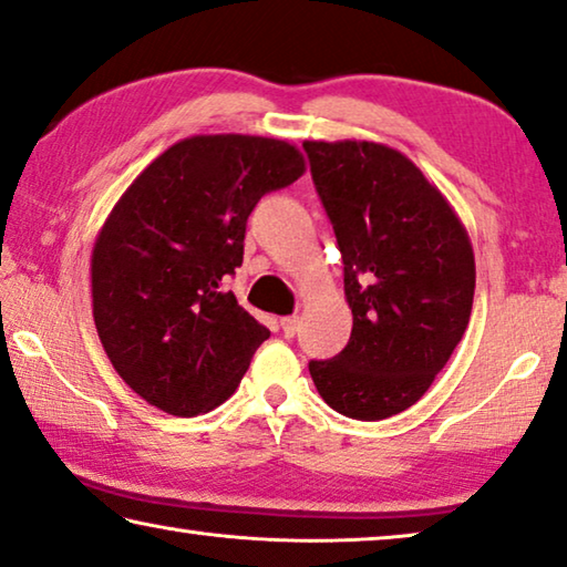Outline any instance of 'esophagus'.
<instances>
[{"mask_svg": "<svg viewBox=\"0 0 567 567\" xmlns=\"http://www.w3.org/2000/svg\"><path fill=\"white\" fill-rule=\"evenodd\" d=\"M280 328H282V336L285 338H295V332H298V328H300V318H282L280 320Z\"/></svg>", "mask_w": 567, "mask_h": 567, "instance_id": "1", "label": "esophagus"}]
</instances>
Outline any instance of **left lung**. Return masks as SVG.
I'll list each match as a JSON object with an SVG mask.
<instances>
[{
    "label": "left lung",
    "mask_w": 567,
    "mask_h": 567,
    "mask_svg": "<svg viewBox=\"0 0 567 567\" xmlns=\"http://www.w3.org/2000/svg\"><path fill=\"white\" fill-rule=\"evenodd\" d=\"M302 148L353 310L348 346L330 361H310L312 383L348 419H389L424 396L470 326V237L399 151L368 141H305Z\"/></svg>",
    "instance_id": "8db88e82"
}]
</instances>
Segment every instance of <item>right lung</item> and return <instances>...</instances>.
<instances>
[{"instance_id":"obj_1","label":"right lung","mask_w":567,"mask_h":567,"mask_svg":"<svg viewBox=\"0 0 567 567\" xmlns=\"http://www.w3.org/2000/svg\"><path fill=\"white\" fill-rule=\"evenodd\" d=\"M302 154L262 136H194L128 186L93 249V318L121 379L174 416L237 391L269 330L224 285L265 194L298 182Z\"/></svg>"}]
</instances>
